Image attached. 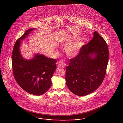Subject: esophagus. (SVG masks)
Listing matches in <instances>:
<instances>
[{
	"label": "esophagus",
	"mask_w": 123,
	"mask_h": 123,
	"mask_svg": "<svg viewBox=\"0 0 123 123\" xmlns=\"http://www.w3.org/2000/svg\"><path fill=\"white\" fill-rule=\"evenodd\" d=\"M57 64L58 67H61V68H64L66 66V63L63 60H60V61H58Z\"/></svg>",
	"instance_id": "esophagus-1"
}]
</instances>
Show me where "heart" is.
I'll return each instance as SVG.
<instances>
[{
    "label": "heart",
    "mask_w": 123,
    "mask_h": 123,
    "mask_svg": "<svg viewBox=\"0 0 123 123\" xmlns=\"http://www.w3.org/2000/svg\"><path fill=\"white\" fill-rule=\"evenodd\" d=\"M79 37H80L78 35L75 34L73 36L67 37L64 39L62 42V44L63 45L66 46L72 42L77 40L79 38ZM84 42L82 40L80 39L75 42L71 43L69 45H68L66 48V54L68 56H74L78 54Z\"/></svg>",
    "instance_id": "b5f03b06"
}]
</instances>
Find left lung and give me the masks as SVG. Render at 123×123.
I'll use <instances>...</instances> for the list:
<instances>
[{
	"label": "left lung",
	"instance_id": "left-lung-1",
	"mask_svg": "<svg viewBox=\"0 0 123 123\" xmlns=\"http://www.w3.org/2000/svg\"><path fill=\"white\" fill-rule=\"evenodd\" d=\"M94 54L95 56L92 58ZM109 55L106 41L95 31L93 39L70 59L69 65L66 68V83L71 92L83 96L97 90L104 79Z\"/></svg>",
	"mask_w": 123,
	"mask_h": 123
}]
</instances>
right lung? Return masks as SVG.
I'll return each mask as SVG.
<instances>
[{
	"label": "right lung",
	"instance_id": "1",
	"mask_svg": "<svg viewBox=\"0 0 123 123\" xmlns=\"http://www.w3.org/2000/svg\"><path fill=\"white\" fill-rule=\"evenodd\" d=\"M34 29H28L16 42L12 55V68L15 80L22 89L40 96L51 86V78L56 69L57 61L38 54L30 60L22 58L19 51L20 42Z\"/></svg>",
	"mask_w": 123,
	"mask_h": 123
}]
</instances>
